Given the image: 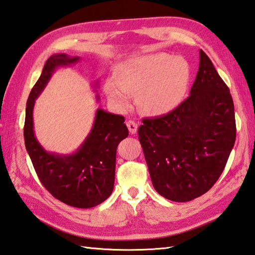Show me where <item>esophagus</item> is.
Segmentation results:
<instances>
[{"instance_id": "1", "label": "esophagus", "mask_w": 255, "mask_h": 255, "mask_svg": "<svg viewBox=\"0 0 255 255\" xmlns=\"http://www.w3.org/2000/svg\"><path fill=\"white\" fill-rule=\"evenodd\" d=\"M126 125H127V127H128V129H129V132H130L131 134L137 132V130H138V125H137L136 122L128 121Z\"/></svg>"}]
</instances>
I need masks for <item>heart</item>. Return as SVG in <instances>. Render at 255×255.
I'll return each instance as SVG.
<instances>
[{"label":"heart","mask_w":255,"mask_h":255,"mask_svg":"<svg viewBox=\"0 0 255 255\" xmlns=\"http://www.w3.org/2000/svg\"><path fill=\"white\" fill-rule=\"evenodd\" d=\"M115 79H108L104 90L119 107H128L130 95L137 94L141 112L159 116L181 104L188 90L191 68L181 57L158 52L134 57L119 63Z\"/></svg>","instance_id":"b5f03b06"}]
</instances>
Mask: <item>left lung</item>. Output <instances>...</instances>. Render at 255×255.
<instances>
[{
	"instance_id": "obj_1",
	"label": "left lung",
	"mask_w": 255,
	"mask_h": 255,
	"mask_svg": "<svg viewBox=\"0 0 255 255\" xmlns=\"http://www.w3.org/2000/svg\"><path fill=\"white\" fill-rule=\"evenodd\" d=\"M236 131L229 88L199 50L189 96L166 115L143 118L138 129L155 191L178 203L208 192L225 169Z\"/></svg>"
}]
</instances>
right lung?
I'll return each mask as SVG.
<instances>
[{"instance_id": "add662e5", "label": "right lung", "mask_w": 255, "mask_h": 255, "mask_svg": "<svg viewBox=\"0 0 255 255\" xmlns=\"http://www.w3.org/2000/svg\"><path fill=\"white\" fill-rule=\"evenodd\" d=\"M66 53L52 55L31 89L26 104L24 138L34 169L42 185L53 197L77 208H91L104 202L114 189L118 143L128 136L125 117L96 111L93 128L73 154L49 153L37 141L32 125L35 100L58 67L79 61ZM99 99V96H97Z\"/></svg>"}]
</instances>
